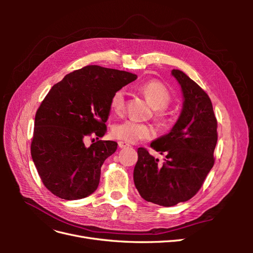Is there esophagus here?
Instances as JSON below:
<instances>
[{
  "mask_svg": "<svg viewBox=\"0 0 253 253\" xmlns=\"http://www.w3.org/2000/svg\"><path fill=\"white\" fill-rule=\"evenodd\" d=\"M118 147H119L120 149H126V148H129V147H131V144L126 142V141H119V142H118Z\"/></svg>",
  "mask_w": 253,
  "mask_h": 253,
  "instance_id": "esophagus-1",
  "label": "esophagus"
}]
</instances>
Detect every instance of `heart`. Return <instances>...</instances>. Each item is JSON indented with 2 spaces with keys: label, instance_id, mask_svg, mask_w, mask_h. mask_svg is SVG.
<instances>
[{
  "label": "heart",
  "instance_id": "b5f03b06",
  "mask_svg": "<svg viewBox=\"0 0 253 253\" xmlns=\"http://www.w3.org/2000/svg\"><path fill=\"white\" fill-rule=\"evenodd\" d=\"M139 90L154 108V116L162 122H167V108L172 102V94L169 87L158 80H150L141 84ZM125 97L126 93L124 88H119L113 93L110 105L115 113L119 114L125 110ZM112 135L121 141L135 143L139 140L153 138L156 135V131L150 125L126 119L113 126Z\"/></svg>",
  "mask_w": 253,
  "mask_h": 253
}]
</instances>
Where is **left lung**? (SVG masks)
<instances>
[{
    "instance_id": "left-lung-1",
    "label": "left lung",
    "mask_w": 253,
    "mask_h": 253,
    "mask_svg": "<svg viewBox=\"0 0 253 253\" xmlns=\"http://www.w3.org/2000/svg\"><path fill=\"white\" fill-rule=\"evenodd\" d=\"M183 98L180 116L171 132L151 143L166 155L163 163L139 148L134 168V182L143 200L171 207L192 198L215 162L217 120L208 94L179 70H172Z\"/></svg>"
}]
</instances>
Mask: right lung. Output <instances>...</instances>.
I'll use <instances>...</instances> for the list:
<instances>
[{"instance_id":"add662e5","label":"right lung","mask_w":253,"mask_h":253,"mask_svg":"<svg viewBox=\"0 0 253 253\" xmlns=\"http://www.w3.org/2000/svg\"><path fill=\"white\" fill-rule=\"evenodd\" d=\"M131 73L87 65L64 76L45 96L35 118L32 157L43 185L62 200L76 201L98 188L101 166L117 142L99 140L115 90L136 80ZM96 137L89 147L84 141Z\"/></svg>"}]
</instances>
